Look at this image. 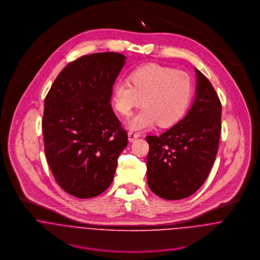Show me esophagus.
<instances>
[{"mask_svg":"<svg viewBox=\"0 0 260 260\" xmlns=\"http://www.w3.org/2000/svg\"><path fill=\"white\" fill-rule=\"evenodd\" d=\"M138 137H139V135L137 133H134V132H129L128 133V140H129V142L135 141Z\"/></svg>","mask_w":260,"mask_h":260,"instance_id":"34e87169","label":"esophagus"}]
</instances>
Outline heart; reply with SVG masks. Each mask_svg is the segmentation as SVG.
Returning a JSON list of instances; mask_svg holds the SVG:
<instances>
[{
    "label": "heart",
    "instance_id": "obj_1",
    "mask_svg": "<svg viewBox=\"0 0 260 260\" xmlns=\"http://www.w3.org/2000/svg\"><path fill=\"white\" fill-rule=\"evenodd\" d=\"M193 92L192 78L185 72L150 64L132 71L129 81L116 82L112 101L123 116L131 115L142 101V109L127 122L129 130L142 131L156 123L170 127L180 121L191 103Z\"/></svg>",
    "mask_w": 260,
    "mask_h": 260
}]
</instances>
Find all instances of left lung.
Listing matches in <instances>:
<instances>
[{
  "instance_id": "8db88e82",
  "label": "left lung",
  "mask_w": 260,
  "mask_h": 260,
  "mask_svg": "<svg viewBox=\"0 0 260 260\" xmlns=\"http://www.w3.org/2000/svg\"><path fill=\"white\" fill-rule=\"evenodd\" d=\"M195 98L185 116L159 136H147V182L159 197L179 200L196 192L215 161L221 132V103L198 69Z\"/></svg>"
}]
</instances>
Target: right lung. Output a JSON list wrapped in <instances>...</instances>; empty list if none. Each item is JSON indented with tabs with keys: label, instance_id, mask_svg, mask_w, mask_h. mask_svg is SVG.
I'll return each instance as SVG.
<instances>
[{
	"label": "right lung",
	"instance_id": "right-lung-1",
	"mask_svg": "<svg viewBox=\"0 0 260 260\" xmlns=\"http://www.w3.org/2000/svg\"><path fill=\"white\" fill-rule=\"evenodd\" d=\"M126 57L105 52L68 64L45 98L42 121L50 169L67 193L92 198L111 185L128 136L111 106Z\"/></svg>",
	"mask_w": 260,
	"mask_h": 260
}]
</instances>
